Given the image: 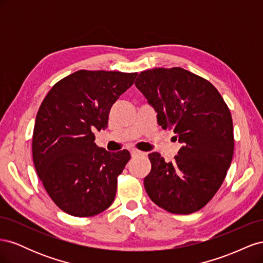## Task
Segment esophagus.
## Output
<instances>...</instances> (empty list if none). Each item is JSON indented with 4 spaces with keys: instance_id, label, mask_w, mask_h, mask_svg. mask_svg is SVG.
I'll return each mask as SVG.
<instances>
[{
    "instance_id": "1",
    "label": "esophagus",
    "mask_w": 263,
    "mask_h": 263,
    "mask_svg": "<svg viewBox=\"0 0 263 263\" xmlns=\"http://www.w3.org/2000/svg\"><path fill=\"white\" fill-rule=\"evenodd\" d=\"M130 156H132V158H137V157L145 156V153H142V151H139L136 149H133V150H130Z\"/></svg>"
}]
</instances>
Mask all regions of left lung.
<instances>
[{
  "label": "left lung",
  "mask_w": 263,
  "mask_h": 263,
  "mask_svg": "<svg viewBox=\"0 0 263 263\" xmlns=\"http://www.w3.org/2000/svg\"><path fill=\"white\" fill-rule=\"evenodd\" d=\"M183 146L173 162L149 154L146 192L159 208L191 214L208 204L222 184L234 155L233 119L211 82L182 68L142 71L135 82Z\"/></svg>",
  "instance_id": "1"
}]
</instances>
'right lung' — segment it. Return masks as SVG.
Returning <instances> with one entry per match:
<instances>
[{
	"label": "right lung",
	"instance_id": "right-lung-1",
	"mask_svg": "<svg viewBox=\"0 0 263 263\" xmlns=\"http://www.w3.org/2000/svg\"><path fill=\"white\" fill-rule=\"evenodd\" d=\"M137 73L79 70L55 83L38 109L33 160L39 179L60 210L90 217L113 203L117 177L128 150L109 153L95 144L110 107L134 84Z\"/></svg>",
	"mask_w": 263,
	"mask_h": 263
}]
</instances>
